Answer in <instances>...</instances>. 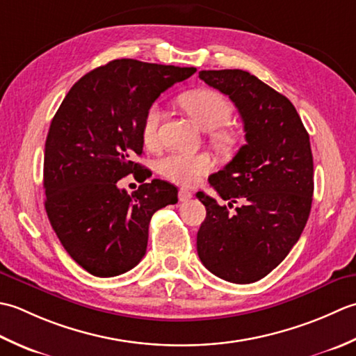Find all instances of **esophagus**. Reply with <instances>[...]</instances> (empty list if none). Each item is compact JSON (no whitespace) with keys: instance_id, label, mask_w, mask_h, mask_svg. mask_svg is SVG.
Wrapping results in <instances>:
<instances>
[{"instance_id":"obj_1","label":"esophagus","mask_w":356,"mask_h":356,"mask_svg":"<svg viewBox=\"0 0 356 356\" xmlns=\"http://www.w3.org/2000/svg\"><path fill=\"white\" fill-rule=\"evenodd\" d=\"M178 198H179V201H188L192 198V192L187 191V188H179Z\"/></svg>"}]
</instances>
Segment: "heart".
<instances>
[{
    "instance_id": "1",
    "label": "heart",
    "mask_w": 356,
    "mask_h": 356,
    "mask_svg": "<svg viewBox=\"0 0 356 356\" xmlns=\"http://www.w3.org/2000/svg\"><path fill=\"white\" fill-rule=\"evenodd\" d=\"M179 104L202 130H209L210 138L216 147L229 152L235 146V135L222 129L232 118V104L220 92L210 89H197L181 97ZM163 112L159 106L149 107L143 120L141 136L146 147H155L158 144V130L161 124ZM213 161L207 154H186L172 152L158 161V172L165 179L181 186H193L201 177L212 170Z\"/></svg>"
}]
</instances>
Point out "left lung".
Here are the masks:
<instances>
[{
    "instance_id": "obj_1",
    "label": "left lung",
    "mask_w": 356,
    "mask_h": 356,
    "mask_svg": "<svg viewBox=\"0 0 356 356\" xmlns=\"http://www.w3.org/2000/svg\"><path fill=\"white\" fill-rule=\"evenodd\" d=\"M200 78L236 106L245 144L209 178L229 207L197 193L206 206L198 257L221 280L249 284L270 273L306 227L314 195L309 134L293 104L249 72L201 70ZM236 199L243 206L232 213Z\"/></svg>"
}]
</instances>
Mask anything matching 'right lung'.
<instances>
[{"label": "right lung", "mask_w": 356, "mask_h": 356, "mask_svg": "<svg viewBox=\"0 0 356 356\" xmlns=\"http://www.w3.org/2000/svg\"><path fill=\"white\" fill-rule=\"evenodd\" d=\"M195 72L113 60L78 79L50 122L46 212L63 248L93 277L134 269L146 255L152 215L178 201L168 181L143 183L132 195L118 181L147 172L135 161L143 155L146 112L165 89Z\"/></svg>", "instance_id": "add662e5"}]
</instances>
